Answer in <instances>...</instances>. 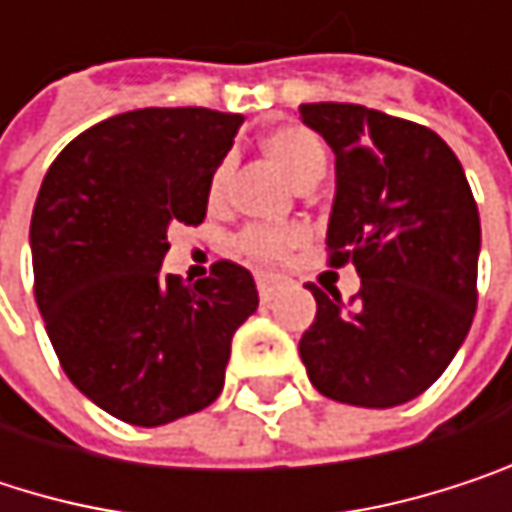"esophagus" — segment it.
<instances>
[{
    "label": "esophagus",
    "instance_id": "obj_1",
    "mask_svg": "<svg viewBox=\"0 0 512 512\" xmlns=\"http://www.w3.org/2000/svg\"><path fill=\"white\" fill-rule=\"evenodd\" d=\"M281 284H284V278H281V275L260 272V275H257V293H260V299H263V302H269V299L281 290Z\"/></svg>",
    "mask_w": 512,
    "mask_h": 512
}]
</instances>
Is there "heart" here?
Here are the masks:
<instances>
[{
	"mask_svg": "<svg viewBox=\"0 0 512 512\" xmlns=\"http://www.w3.org/2000/svg\"><path fill=\"white\" fill-rule=\"evenodd\" d=\"M260 151L296 189H308L326 174V151L320 148V142L311 133H305L299 127L269 130L260 139ZM228 180H231V159H222L210 171V204H219L225 198ZM299 243H302L299 228H263V225H257V228H246L237 237V249L246 257H255V260H281V257L290 255Z\"/></svg>",
	"mask_w": 512,
	"mask_h": 512,
	"instance_id": "1",
	"label": "heart"
}]
</instances>
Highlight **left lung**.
I'll return each instance as SVG.
<instances>
[{"label":"left lung","instance_id":"obj_1","mask_svg":"<svg viewBox=\"0 0 512 512\" xmlns=\"http://www.w3.org/2000/svg\"><path fill=\"white\" fill-rule=\"evenodd\" d=\"M302 124L335 151L329 266L353 263L341 305L317 287L299 341L314 388L388 409L424 394L457 356L477 308L480 216L457 154L430 127L356 103H302Z\"/></svg>","mask_w":512,"mask_h":512}]
</instances>
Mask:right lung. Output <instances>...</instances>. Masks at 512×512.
Wrapping results in <instances>:
<instances>
[{
    "label": "right lung",
    "instance_id": "add662e5",
    "mask_svg": "<svg viewBox=\"0 0 512 512\" xmlns=\"http://www.w3.org/2000/svg\"><path fill=\"white\" fill-rule=\"evenodd\" d=\"M243 115L136 109L79 133L32 210L35 302L67 379L103 412L159 427L207 409L234 332L255 314V278L234 260L186 284L162 275L168 228L201 225L210 171Z\"/></svg>",
    "mask_w": 512,
    "mask_h": 512
}]
</instances>
